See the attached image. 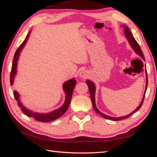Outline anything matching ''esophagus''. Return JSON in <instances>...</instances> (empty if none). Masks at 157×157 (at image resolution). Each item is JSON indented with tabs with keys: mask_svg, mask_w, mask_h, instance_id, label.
Returning a JSON list of instances; mask_svg holds the SVG:
<instances>
[{
	"mask_svg": "<svg viewBox=\"0 0 157 157\" xmlns=\"http://www.w3.org/2000/svg\"><path fill=\"white\" fill-rule=\"evenodd\" d=\"M79 76L81 77L82 78H86L87 77L89 76V73L87 72L86 71H82L80 73H79Z\"/></svg>",
	"mask_w": 157,
	"mask_h": 157,
	"instance_id": "1",
	"label": "esophagus"
}]
</instances>
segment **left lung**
Returning a JSON list of instances; mask_svg holds the SVG:
<instances>
[{
  "instance_id": "8db88e82",
  "label": "left lung",
  "mask_w": 157,
  "mask_h": 157,
  "mask_svg": "<svg viewBox=\"0 0 157 157\" xmlns=\"http://www.w3.org/2000/svg\"><path fill=\"white\" fill-rule=\"evenodd\" d=\"M123 28H124V34H125V36L127 37V40H128L129 43L130 44V46H132V48H133V50H134L135 52L136 53L137 55H139V56L141 57L143 59L145 60V57H144V55H143V53L142 52L141 49H140V48L139 46V44L137 43V41L135 40L134 37L133 36L132 34L131 33V31L129 30V29L127 27L126 25H123ZM86 84L88 85L89 86V93H90V96H91V102H92V105H93V107L95 109V111H96V112L99 114L100 116H101L102 117V118H106V119H109V120H112V121H121V120H123V119H125L127 118H128L130 116H132V114H134L136 111H137L141 107V106L143 103V100H144V98H145V92H146V90H147V73H146V87H145V91L144 93V95H143V98L142 99L141 102H140V104L139 105V107H138L136 109H135L133 112H132L131 113L128 114L127 116H122V117H118V118H115V117H111L109 116H107L106 115V114L102 113V112H100V111L98 109V108L96 107V105H95V84H94V82L90 81V80H86Z\"/></svg>"
}]
</instances>
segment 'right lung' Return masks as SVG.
<instances>
[{"label": "right lung", "instance_id": "1", "mask_svg": "<svg viewBox=\"0 0 157 157\" xmlns=\"http://www.w3.org/2000/svg\"><path fill=\"white\" fill-rule=\"evenodd\" d=\"M29 34L30 33L28 34L27 36L25 39V40L21 44L19 48L17 50L14 57V60H13L12 66V70H11V73H10V84L12 85L14 84V76L16 75V73H17V61L18 60V57H19L20 52L22 49L23 48V46H25L26 44V41H27ZM76 84V80L75 78H73L66 82L63 84V91L65 93L66 95V99L65 102L63 103V105L62 107L57 109L56 110H54L53 111H51L50 113H36V112H33V111H30L27 108H25L24 106L22 105V103L19 100V94L17 91H14V95L16 100L18 102V107L21 108V110L23 113H24L25 115H27L29 117H32L35 119L36 121H39V122H50L52 121L56 120V119L60 118L61 116H63V114L66 113V111L68 110L69 107V105H70L71 98H72V95H73V91L74 89V87H75Z\"/></svg>", "mask_w": 157, "mask_h": 157}]
</instances>
